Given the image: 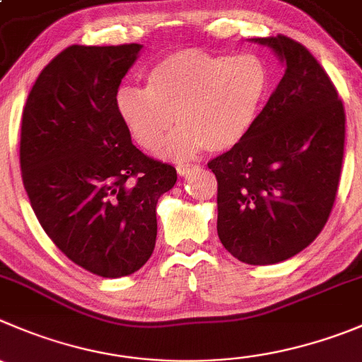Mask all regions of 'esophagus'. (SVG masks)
<instances>
[{
	"mask_svg": "<svg viewBox=\"0 0 362 362\" xmlns=\"http://www.w3.org/2000/svg\"><path fill=\"white\" fill-rule=\"evenodd\" d=\"M194 165H188V163H179L177 167H175V170H177L179 175H187L190 174V170H194Z\"/></svg>",
	"mask_w": 362,
	"mask_h": 362,
	"instance_id": "obj_1",
	"label": "esophagus"
}]
</instances>
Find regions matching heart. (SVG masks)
I'll return each instance as SVG.
<instances>
[{"instance_id": "obj_1", "label": "heart", "mask_w": 362, "mask_h": 362, "mask_svg": "<svg viewBox=\"0 0 362 362\" xmlns=\"http://www.w3.org/2000/svg\"><path fill=\"white\" fill-rule=\"evenodd\" d=\"M270 85L267 64L256 54H215L181 49L167 54L147 74L146 88L124 85L115 108L132 139L146 151L163 144L168 158L227 151L249 133Z\"/></svg>"}]
</instances>
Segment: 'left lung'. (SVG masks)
Wrapping results in <instances>:
<instances>
[{
    "mask_svg": "<svg viewBox=\"0 0 362 362\" xmlns=\"http://www.w3.org/2000/svg\"><path fill=\"white\" fill-rule=\"evenodd\" d=\"M284 76L227 153L208 163L218 183L216 230L247 264H274L304 250L332 211L345 151V108L325 69L290 37H261Z\"/></svg>",
    "mask_w": 362,
    "mask_h": 362,
    "instance_id": "1",
    "label": "left lung"
}]
</instances>
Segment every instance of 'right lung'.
I'll return each mask as SVG.
<instances>
[{"mask_svg":"<svg viewBox=\"0 0 362 362\" xmlns=\"http://www.w3.org/2000/svg\"><path fill=\"white\" fill-rule=\"evenodd\" d=\"M140 44L69 46L37 78L23 110L24 190L46 235L99 277L140 270L156 245L158 199L177 181L146 156L117 115L115 95Z\"/></svg>","mask_w":362,"mask_h":362,"instance_id":"add662e5","label":"right lung"}]
</instances>
